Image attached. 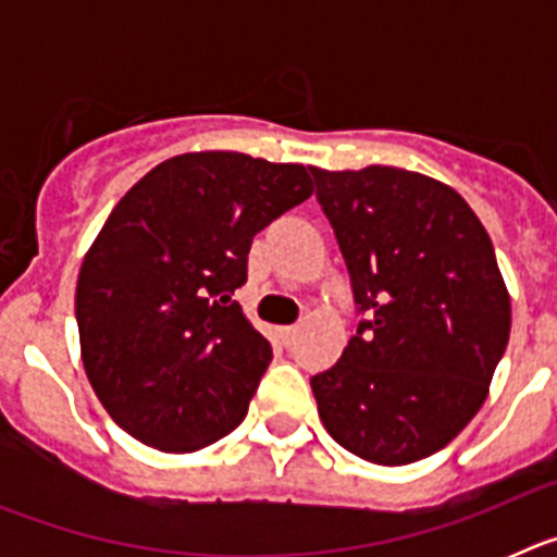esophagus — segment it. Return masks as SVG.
I'll return each mask as SVG.
<instances>
[{
    "label": "esophagus",
    "instance_id": "obj_1",
    "mask_svg": "<svg viewBox=\"0 0 557 557\" xmlns=\"http://www.w3.org/2000/svg\"><path fill=\"white\" fill-rule=\"evenodd\" d=\"M298 332H301V329L298 326H284V329H278V339H282L284 346H293L295 339H298Z\"/></svg>",
    "mask_w": 557,
    "mask_h": 557
}]
</instances>
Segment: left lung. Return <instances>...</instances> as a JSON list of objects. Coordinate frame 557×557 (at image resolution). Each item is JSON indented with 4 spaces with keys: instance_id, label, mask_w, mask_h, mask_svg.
Masks as SVG:
<instances>
[{
    "instance_id": "1",
    "label": "left lung",
    "mask_w": 557,
    "mask_h": 557,
    "mask_svg": "<svg viewBox=\"0 0 557 557\" xmlns=\"http://www.w3.org/2000/svg\"><path fill=\"white\" fill-rule=\"evenodd\" d=\"M309 172L359 314L337 362L309 379L323 426L379 466L435 455L476 416L510 337L488 231L418 172Z\"/></svg>"
}]
</instances>
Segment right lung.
Listing matches in <instances>:
<instances>
[{
  "mask_svg": "<svg viewBox=\"0 0 557 557\" xmlns=\"http://www.w3.org/2000/svg\"><path fill=\"white\" fill-rule=\"evenodd\" d=\"M309 195L307 166L211 150L164 161L113 206L75 314L88 382L127 435L198 451L243 424L273 348L231 295L253 236Z\"/></svg>",
  "mask_w": 557,
  "mask_h": 557,
  "instance_id": "obj_1",
  "label": "right lung"
}]
</instances>
